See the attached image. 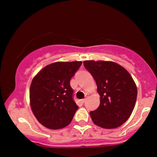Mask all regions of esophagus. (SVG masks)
Wrapping results in <instances>:
<instances>
[{
    "instance_id": "1",
    "label": "esophagus",
    "mask_w": 157,
    "mask_h": 157,
    "mask_svg": "<svg viewBox=\"0 0 157 157\" xmlns=\"http://www.w3.org/2000/svg\"><path fill=\"white\" fill-rule=\"evenodd\" d=\"M88 97H89V94H86V98H85V99H82V100H81V101H82V102H86V98H87Z\"/></svg>"
}]
</instances>
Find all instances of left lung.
Segmentation results:
<instances>
[{
	"instance_id": "obj_1",
	"label": "left lung",
	"mask_w": 157,
	"mask_h": 157,
	"mask_svg": "<svg viewBox=\"0 0 157 157\" xmlns=\"http://www.w3.org/2000/svg\"><path fill=\"white\" fill-rule=\"evenodd\" d=\"M84 66L96 81L100 103L90 112L95 125L111 129L130 117L137 97V88L128 71L114 62L86 60Z\"/></svg>"
}]
</instances>
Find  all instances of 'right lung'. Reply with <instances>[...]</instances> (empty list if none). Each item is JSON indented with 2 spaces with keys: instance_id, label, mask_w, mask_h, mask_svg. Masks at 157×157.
<instances>
[{
  "instance_id": "add662e5",
  "label": "right lung",
  "mask_w": 157,
  "mask_h": 157,
  "mask_svg": "<svg viewBox=\"0 0 157 157\" xmlns=\"http://www.w3.org/2000/svg\"><path fill=\"white\" fill-rule=\"evenodd\" d=\"M81 61L56 62L45 66L30 86V105L41 125L52 130L68 125L78 109L73 100L70 80Z\"/></svg>"
}]
</instances>
